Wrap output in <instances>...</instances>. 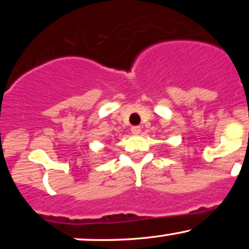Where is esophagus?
I'll list each match as a JSON object with an SVG mask.
<instances>
[{
    "label": "esophagus",
    "instance_id": "esophagus-1",
    "mask_svg": "<svg viewBox=\"0 0 249 249\" xmlns=\"http://www.w3.org/2000/svg\"><path fill=\"white\" fill-rule=\"evenodd\" d=\"M131 132L133 134H139L141 133V126H132L131 127Z\"/></svg>",
    "mask_w": 249,
    "mask_h": 249
}]
</instances>
